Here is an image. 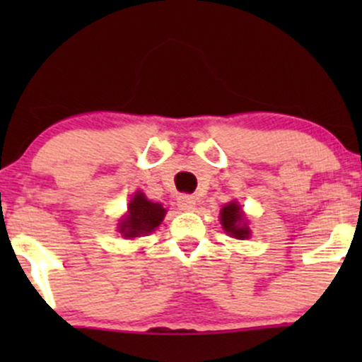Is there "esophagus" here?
I'll list each match as a JSON object with an SVG mask.
<instances>
[{
  "mask_svg": "<svg viewBox=\"0 0 362 362\" xmlns=\"http://www.w3.org/2000/svg\"><path fill=\"white\" fill-rule=\"evenodd\" d=\"M177 206L180 207L182 211H192L195 209V199L192 195H178Z\"/></svg>",
  "mask_w": 362,
  "mask_h": 362,
  "instance_id": "34e87169",
  "label": "esophagus"
}]
</instances>
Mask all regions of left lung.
I'll return each instance as SVG.
<instances>
[{
	"mask_svg": "<svg viewBox=\"0 0 362 362\" xmlns=\"http://www.w3.org/2000/svg\"><path fill=\"white\" fill-rule=\"evenodd\" d=\"M221 224L226 233H230L235 238L243 240L250 236V230L245 224L242 207H240L236 202H230L221 209Z\"/></svg>",
	"mask_w": 362,
	"mask_h": 362,
	"instance_id": "1",
	"label": "left lung"
}]
</instances>
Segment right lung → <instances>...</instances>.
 I'll return each mask as SVG.
<instances>
[{
    "label": "right lung",
    "instance_id": "1",
    "mask_svg": "<svg viewBox=\"0 0 362 362\" xmlns=\"http://www.w3.org/2000/svg\"><path fill=\"white\" fill-rule=\"evenodd\" d=\"M127 209V216L119 224V231L126 238L151 233L158 224L163 221L165 213H167V209L161 204L148 201L143 192H138L132 197Z\"/></svg>",
    "mask_w": 362,
    "mask_h": 362
}]
</instances>
